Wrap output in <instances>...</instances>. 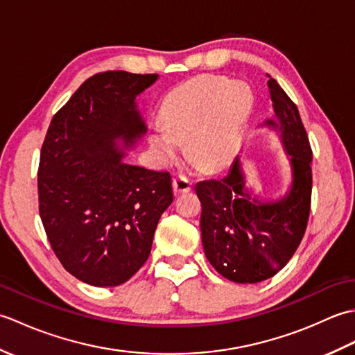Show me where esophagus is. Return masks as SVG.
Segmentation results:
<instances>
[{
	"instance_id": "obj_1",
	"label": "esophagus",
	"mask_w": 355,
	"mask_h": 355,
	"mask_svg": "<svg viewBox=\"0 0 355 355\" xmlns=\"http://www.w3.org/2000/svg\"><path fill=\"white\" fill-rule=\"evenodd\" d=\"M172 189H173V193H175V195L187 193V192H191V189H192V183L184 177H177V178L172 180Z\"/></svg>"
}]
</instances>
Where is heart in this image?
<instances>
[{"label":"heart","instance_id":"heart-1","mask_svg":"<svg viewBox=\"0 0 355 355\" xmlns=\"http://www.w3.org/2000/svg\"><path fill=\"white\" fill-rule=\"evenodd\" d=\"M252 110L253 94L244 82L201 74L164 97L162 120L149 123V146L158 164L168 166L187 139L195 160L209 172H220L235 160Z\"/></svg>","mask_w":355,"mask_h":355}]
</instances>
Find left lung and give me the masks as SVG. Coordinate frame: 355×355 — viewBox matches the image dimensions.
I'll return each instance as SVG.
<instances>
[{
  "mask_svg": "<svg viewBox=\"0 0 355 355\" xmlns=\"http://www.w3.org/2000/svg\"><path fill=\"white\" fill-rule=\"evenodd\" d=\"M275 117L261 126L275 131L290 163L291 183L277 200L247 187L239 155L227 177L195 186L201 201V239L207 261L232 282L256 284L275 276L296 252L311 202V148L297 107L267 74Z\"/></svg>",
  "mask_w": 355,
  "mask_h": 355,
  "instance_id": "1",
  "label": "left lung"
}]
</instances>
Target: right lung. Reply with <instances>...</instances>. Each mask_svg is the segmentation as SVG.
Returning a JSON list of instances; mask_svg holds the SVG:
<instances>
[{
    "instance_id": "right-lung-1",
    "label": "right lung",
    "mask_w": 355,
    "mask_h": 355,
    "mask_svg": "<svg viewBox=\"0 0 355 355\" xmlns=\"http://www.w3.org/2000/svg\"><path fill=\"white\" fill-rule=\"evenodd\" d=\"M157 79L122 70L94 74L45 135L40 215L58 259L85 284L117 286L137 273L173 200L168 172L123 162L148 131L137 97Z\"/></svg>"
}]
</instances>
